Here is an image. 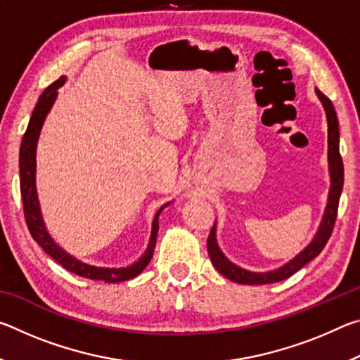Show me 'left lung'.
<instances>
[{
  "label": "left lung",
  "instance_id": "8db88e82",
  "mask_svg": "<svg viewBox=\"0 0 360 360\" xmlns=\"http://www.w3.org/2000/svg\"><path fill=\"white\" fill-rule=\"evenodd\" d=\"M316 94H318L319 100L322 101V106L326 109L327 114V124H328V169H330V192H328V203L324 212V217H322L321 227L318 235L314 236L307 249L303 252L297 255L294 260H290L288 265L278 268L275 271L268 273H252L246 271L243 268L236 266L225 259V255L221 252V249L217 248L216 243V229L212 227L210 231L208 241H206V246H208V254L211 257L212 265L217 268V271L224 275L225 278L231 279L235 283L241 284H271L283 281V279L289 278L294 275L295 271L300 270L308 262H311L316 255H319L322 249L327 245L328 238H330L335 221H337V212H338V203H340V195L343 191V160H341L340 155V135H338V119L337 112H335L332 101L327 98V96L321 92V90L316 89Z\"/></svg>",
  "mask_w": 360,
  "mask_h": 360
}]
</instances>
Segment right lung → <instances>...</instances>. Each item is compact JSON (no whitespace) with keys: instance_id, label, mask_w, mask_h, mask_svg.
<instances>
[{"instance_id":"add662e5","label":"right lung","mask_w":360,"mask_h":360,"mask_svg":"<svg viewBox=\"0 0 360 360\" xmlns=\"http://www.w3.org/2000/svg\"><path fill=\"white\" fill-rule=\"evenodd\" d=\"M65 77H60L58 81L53 82L52 85L41 94L38 103L33 109L32 119L27 127L25 135H23L22 144H20V193H22V202H23V212H25V222L30 230V233L34 238V241L44 249V251L51 255L53 260H57L60 265L66 270L75 273L77 276L96 279V281H105V283H120L127 281L138 276L141 273L152 259L154 254L155 243H157V231H158V214L160 210L155 214L154 224H152V235L149 241L148 251L139 259L136 264H133L127 268H98L92 265H85L82 262L71 257L70 254H66L63 249H60L56 243L52 241L49 236L47 230L42 222L39 203H38V195H36V186H34V169H36V144H38L41 127L44 124V119L49 112V109L53 105V100L57 96V89L60 85H63Z\"/></svg>"}]
</instances>
